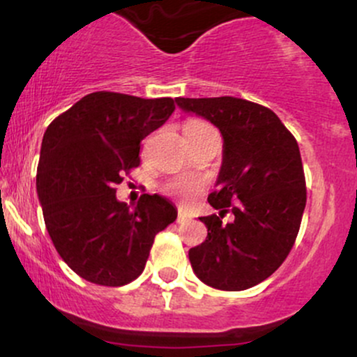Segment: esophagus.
I'll return each instance as SVG.
<instances>
[{
    "label": "esophagus",
    "mask_w": 357,
    "mask_h": 357,
    "mask_svg": "<svg viewBox=\"0 0 357 357\" xmlns=\"http://www.w3.org/2000/svg\"><path fill=\"white\" fill-rule=\"evenodd\" d=\"M188 220H191V215L186 211H179L178 213V223H186Z\"/></svg>",
    "instance_id": "esophagus-1"
}]
</instances>
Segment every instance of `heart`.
<instances>
[{"label": "heart", "mask_w": 357, "mask_h": 357, "mask_svg": "<svg viewBox=\"0 0 357 357\" xmlns=\"http://www.w3.org/2000/svg\"><path fill=\"white\" fill-rule=\"evenodd\" d=\"M206 129H210V126H208L206 122L192 119V121H188L186 124H184L183 132L186 137H191V136H196V134L203 132V130ZM202 190H203V183L198 181V179H184V181H176L174 184H171L169 186V191L173 192L174 196H178V198H181L183 202H190V199L195 198V196Z\"/></svg>", "instance_id": "heart-1"}]
</instances>
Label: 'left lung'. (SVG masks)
<instances>
[{"mask_svg": "<svg viewBox=\"0 0 357 357\" xmlns=\"http://www.w3.org/2000/svg\"><path fill=\"white\" fill-rule=\"evenodd\" d=\"M176 104L223 137L216 191L208 196L220 215L199 218L208 236L188 253L192 272L213 289H250L280 267L297 238L307 202L298 144L272 110L245 99L179 97ZM228 209L236 220L223 224Z\"/></svg>", "mask_w": 357, "mask_h": 357, "instance_id": "8db88e82", "label": "left lung"}]
</instances>
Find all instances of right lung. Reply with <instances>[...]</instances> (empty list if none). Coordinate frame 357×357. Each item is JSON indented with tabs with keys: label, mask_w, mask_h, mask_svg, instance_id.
Instances as JSON below:
<instances>
[{
	"label": "right lung",
	"mask_w": 357,
	"mask_h": 357,
	"mask_svg": "<svg viewBox=\"0 0 357 357\" xmlns=\"http://www.w3.org/2000/svg\"><path fill=\"white\" fill-rule=\"evenodd\" d=\"M174 109L171 97L93 92L45 130L36 169L45 225L65 264L92 284L121 287L137 278L154 236L178 216L161 195L141 196L137 206L116 196L124 173L139 166L142 139Z\"/></svg>",
	"instance_id": "obj_1"
}]
</instances>
